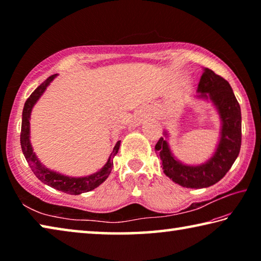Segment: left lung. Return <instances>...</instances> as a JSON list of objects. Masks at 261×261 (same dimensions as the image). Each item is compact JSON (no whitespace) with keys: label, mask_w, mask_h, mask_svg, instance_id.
<instances>
[{"label":"left lung","mask_w":261,"mask_h":261,"mask_svg":"<svg viewBox=\"0 0 261 261\" xmlns=\"http://www.w3.org/2000/svg\"><path fill=\"white\" fill-rule=\"evenodd\" d=\"M198 91L202 98L213 101L222 120L221 140L214 156L205 165L185 166L173 156L162 137L155 145V153L161 161L163 173L180 187L190 189L208 188L223 178L240 154L242 144L241 107L229 83L205 68Z\"/></svg>","instance_id":"obj_1"}]
</instances>
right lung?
<instances>
[{
    "label": "right lung",
    "instance_id": "obj_1",
    "mask_svg": "<svg viewBox=\"0 0 261 261\" xmlns=\"http://www.w3.org/2000/svg\"><path fill=\"white\" fill-rule=\"evenodd\" d=\"M55 76L56 74H51L50 77H48L40 86L35 88L33 93L26 100L23 109V118H21L20 146L31 170L33 171V174L41 182L62 192L69 194H81L83 192H88L91 190L98 188L101 183H103L107 179L110 171L113 169V159L117 154L118 148H120V141H117V144L115 145L112 155L109 156L108 161L103 166V168H101L98 173L91 176H86V177H68V176H63L61 174L54 173V171L48 170L47 168L41 165L40 161L38 160L35 154L33 153L32 146L30 144V116L31 110H32L34 103L40 98L41 94L45 92L47 86L49 85V83L55 78Z\"/></svg>",
    "mask_w": 261,
    "mask_h": 261
}]
</instances>
